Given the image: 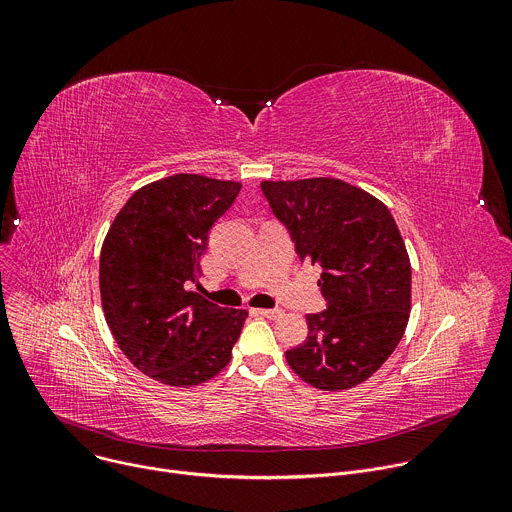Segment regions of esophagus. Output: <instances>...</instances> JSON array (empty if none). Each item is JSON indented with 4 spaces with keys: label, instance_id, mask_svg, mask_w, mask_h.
<instances>
[{
    "label": "esophagus",
    "instance_id": "34e87169",
    "mask_svg": "<svg viewBox=\"0 0 512 512\" xmlns=\"http://www.w3.org/2000/svg\"><path fill=\"white\" fill-rule=\"evenodd\" d=\"M257 316H263V318H269V320H277L283 312L281 310H277V308H273V310H253Z\"/></svg>",
    "mask_w": 512,
    "mask_h": 512
}]
</instances>
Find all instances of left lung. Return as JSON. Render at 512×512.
<instances>
[{
  "instance_id": "8db88e82",
  "label": "left lung",
  "mask_w": 512,
  "mask_h": 512,
  "mask_svg": "<svg viewBox=\"0 0 512 512\" xmlns=\"http://www.w3.org/2000/svg\"><path fill=\"white\" fill-rule=\"evenodd\" d=\"M302 261L322 267L328 310L308 314V338L285 352L302 381L342 391L375 375L405 334L411 263L389 208L336 178L261 182Z\"/></svg>"
}]
</instances>
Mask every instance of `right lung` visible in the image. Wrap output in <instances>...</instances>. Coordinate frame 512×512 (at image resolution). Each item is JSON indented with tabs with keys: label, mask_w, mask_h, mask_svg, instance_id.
Listing matches in <instances>:
<instances>
[{
	"label": "right lung",
	"mask_w": 512,
	"mask_h": 512,
	"mask_svg": "<svg viewBox=\"0 0 512 512\" xmlns=\"http://www.w3.org/2000/svg\"><path fill=\"white\" fill-rule=\"evenodd\" d=\"M241 182L176 174L145 184L117 212L101 247L99 287L107 326L133 367L170 387L221 373L247 310L218 308L190 283L208 231Z\"/></svg>",
	"instance_id": "1"
}]
</instances>
